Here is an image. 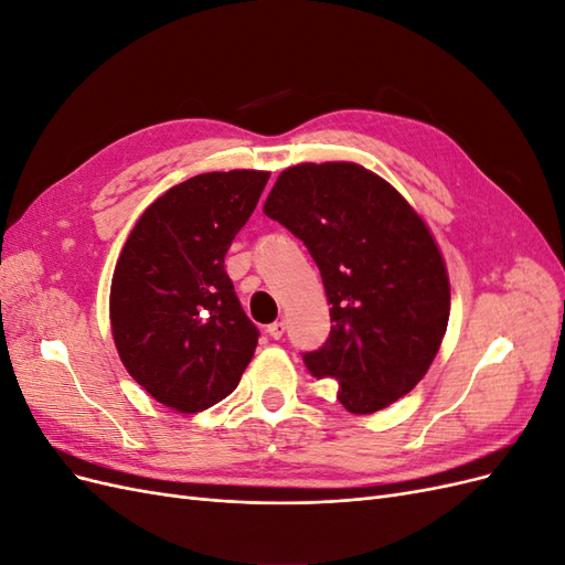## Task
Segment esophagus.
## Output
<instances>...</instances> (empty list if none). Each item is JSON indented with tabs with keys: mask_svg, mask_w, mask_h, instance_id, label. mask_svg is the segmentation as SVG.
I'll list each match as a JSON object with an SVG mask.
<instances>
[{
	"mask_svg": "<svg viewBox=\"0 0 565 565\" xmlns=\"http://www.w3.org/2000/svg\"><path fill=\"white\" fill-rule=\"evenodd\" d=\"M266 332H268V337H273V339H280V337L285 334V322H282V320L270 322L268 328H266Z\"/></svg>",
	"mask_w": 565,
	"mask_h": 565,
	"instance_id": "1",
	"label": "esophagus"
}]
</instances>
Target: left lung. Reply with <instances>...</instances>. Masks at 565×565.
<instances>
[{
  "label": "left lung",
  "instance_id": "8db88e82",
  "mask_svg": "<svg viewBox=\"0 0 565 565\" xmlns=\"http://www.w3.org/2000/svg\"><path fill=\"white\" fill-rule=\"evenodd\" d=\"M309 247L330 303L324 347L303 353L313 377L370 415L413 391L448 330L450 280L429 226L396 188L355 162L287 167L264 202Z\"/></svg>",
  "mask_w": 565,
  "mask_h": 565
}]
</instances>
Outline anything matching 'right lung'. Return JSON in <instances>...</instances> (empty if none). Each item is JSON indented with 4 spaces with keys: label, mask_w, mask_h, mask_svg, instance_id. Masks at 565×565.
I'll return each instance as SVG.
<instances>
[{
    "label": "right lung",
    "mask_w": 565,
    "mask_h": 565,
    "mask_svg": "<svg viewBox=\"0 0 565 565\" xmlns=\"http://www.w3.org/2000/svg\"><path fill=\"white\" fill-rule=\"evenodd\" d=\"M268 177L233 169L169 188L119 252L110 285L115 349L131 377L177 413L224 401L254 355L259 330L224 259Z\"/></svg>",
    "instance_id": "right-lung-1"
}]
</instances>
